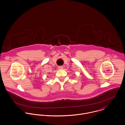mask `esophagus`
<instances>
[{"label": "esophagus", "mask_w": 125, "mask_h": 125, "mask_svg": "<svg viewBox=\"0 0 125 125\" xmlns=\"http://www.w3.org/2000/svg\"><path fill=\"white\" fill-rule=\"evenodd\" d=\"M58 69H59V70H62V69H63V66H59V67H58Z\"/></svg>", "instance_id": "1"}]
</instances>
